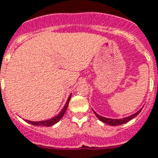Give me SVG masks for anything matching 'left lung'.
I'll return each instance as SVG.
<instances>
[{
  "instance_id": "left-lung-1",
  "label": "left lung",
  "mask_w": 158,
  "mask_h": 158,
  "mask_svg": "<svg viewBox=\"0 0 158 158\" xmlns=\"http://www.w3.org/2000/svg\"><path fill=\"white\" fill-rule=\"evenodd\" d=\"M143 108H141L139 110H138L137 112H135V114H133L131 115H129L127 117L122 118V119H111V118H106V117H103V116H102V115H99L98 114L97 112H95L94 110V114L96 115V116L98 118L99 120L102 121L103 123H106V124H107V125H112V126H115V125H123V124H125V123L128 122V121H130V120H132L133 118H135L136 115H138L140 113L141 110H142Z\"/></svg>"
}]
</instances>
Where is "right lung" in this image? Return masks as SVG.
Returning <instances> with one entry per match:
<instances>
[{
    "mask_svg": "<svg viewBox=\"0 0 158 158\" xmlns=\"http://www.w3.org/2000/svg\"><path fill=\"white\" fill-rule=\"evenodd\" d=\"M71 98V94H69V98L67 99V102L64 106L63 107L61 110H60V112L56 115V116H54L53 118L52 119H49L48 120H41V121H31V120H25L26 122L29 123L31 125H43V126H52V125H55V124H56L58 121H59L62 117H63V115H64V112H65V110H67V107H68V106H69V100Z\"/></svg>",
    "mask_w": 158,
    "mask_h": 158,
    "instance_id": "obj_1",
    "label": "right lung"
}]
</instances>
